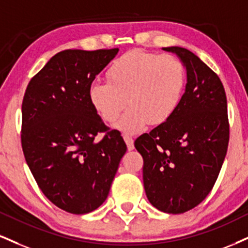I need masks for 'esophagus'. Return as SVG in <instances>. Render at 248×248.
I'll use <instances>...</instances> for the list:
<instances>
[{
	"instance_id": "1",
	"label": "esophagus",
	"mask_w": 248,
	"mask_h": 248,
	"mask_svg": "<svg viewBox=\"0 0 248 248\" xmlns=\"http://www.w3.org/2000/svg\"><path fill=\"white\" fill-rule=\"evenodd\" d=\"M124 142H126L128 150H129V151L133 150V149H134V140L132 139V137H130L129 135H124Z\"/></svg>"
}]
</instances>
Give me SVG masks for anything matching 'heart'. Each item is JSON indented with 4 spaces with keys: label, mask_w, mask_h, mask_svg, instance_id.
Returning <instances> with one entry per match:
<instances>
[{
    "label": "heart",
    "mask_w": 248,
    "mask_h": 248,
    "mask_svg": "<svg viewBox=\"0 0 248 248\" xmlns=\"http://www.w3.org/2000/svg\"><path fill=\"white\" fill-rule=\"evenodd\" d=\"M108 80L93 82L89 99L103 120L126 134L141 133L149 124H160L175 112L185 85L184 65L175 56L130 50L108 70Z\"/></svg>",
    "instance_id": "1"
}]
</instances>
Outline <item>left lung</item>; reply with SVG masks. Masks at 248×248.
<instances>
[{
  "mask_svg": "<svg viewBox=\"0 0 248 248\" xmlns=\"http://www.w3.org/2000/svg\"><path fill=\"white\" fill-rule=\"evenodd\" d=\"M186 68L187 83L168 121L143 134L135 148L143 157V184L151 204L183 214L213 189L229 144L228 103L219 77L190 50L164 47Z\"/></svg>",
  "mask_w": 248,
  "mask_h": 248,
  "instance_id": "obj_1",
  "label": "left lung"
}]
</instances>
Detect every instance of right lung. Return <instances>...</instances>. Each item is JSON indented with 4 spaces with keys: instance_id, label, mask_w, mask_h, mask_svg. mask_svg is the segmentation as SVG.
<instances>
[{
    "instance_id": "obj_1",
    "label": "right lung",
    "mask_w": 248,
    "mask_h": 248,
    "mask_svg": "<svg viewBox=\"0 0 248 248\" xmlns=\"http://www.w3.org/2000/svg\"><path fill=\"white\" fill-rule=\"evenodd\" d=\"M119 48L62 50L30 80L22 104V148L47 199L83 215L107 199L127 145L105 126L89 88ZM104 134L98 140L96 135Z\"/></svg>"
}]
</instances>
